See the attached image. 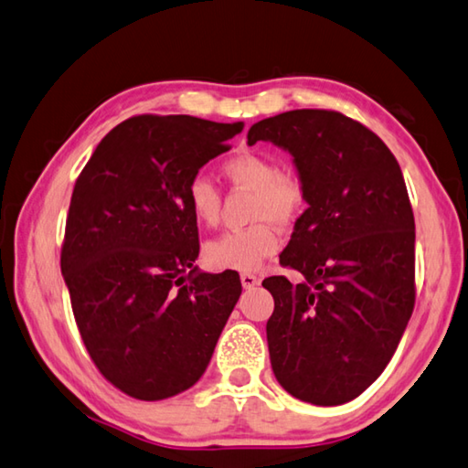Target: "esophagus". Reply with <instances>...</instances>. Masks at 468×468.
<instances>
[{"mask_svg": "<svg viewBox=\"0 0 468 468\" xmlns=\"http://www.w3.org/2000/svg\"><path fill=\"white\" fill-rule=\"evenodd\" d=\"M240 281H242V287H244V289H252L254 285L261 283V279H259L257 275H254V272H242Z\"/></svg>", "mask_w": 468, "mask_h": 468, "instance_id": "esophagus-1", "label": "esophagus"}]
</instances>
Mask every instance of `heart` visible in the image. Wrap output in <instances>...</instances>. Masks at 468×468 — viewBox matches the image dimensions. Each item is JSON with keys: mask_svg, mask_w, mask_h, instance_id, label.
Masks as SVG:
<instances>
[{"mask_svg": "<svg viewBox=\"0 0 468 468\" xmlns=\"http://www.w3.org/2000/svg\"><path fill=\"white\" fill-rule=\"evenodd\" d=\"M224 177L234 187L252 191L250 224L242 230L216 236L206 244L204 259L216 271H254L275 254L281 246L279 228L293 226L305 209V185L281 171L275 158L259 153H240L222 166ZM187 207L201 226H216L219 218V193L204 175H196L187 185Z\"/></svg>", "mask_w": 468, "mask_h": 468, "instance_id": "1", "label": "heart"}]
</instances>
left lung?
<instances>
[{
    "label": "left lung",
    "instance_id": "1",
    "mask_svg": "<svg viewBox=\"0 0 468 468\" xmlns=\"http://www.w3.org/2000/svg\"><path fill=\"white\" fill-rule=\"evenodd\" d=\"M259 140L293 154L310 206L279 257L303 281H262L272 373L297 399L342 405L389 365L416 305L408 187L383 140L340 112L279 113L249 130Z\"/></svg>",
    "mask_w": 468,
    "mask_h": 468
}]
</instances>
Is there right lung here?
<instances>
[{
  "mask_svg": "<svg viewBox=\"0 0 468 468\" xmlns=\"http://www.w3.org/2000/svg\"><path fill=\"white\" fill-rule=\"evenodd\" d=\"M242 128L132 116L75 181L60 271L93 365L130 398L158 401L196 385L242 293L236 271L193 267L199 234L185 197Z\"/></svg>",
  "mask_w": 468,
  "mask_h": 468,
  "instance_id": "obj_1",
  "label": "right lung"
}]
</instances>
